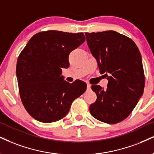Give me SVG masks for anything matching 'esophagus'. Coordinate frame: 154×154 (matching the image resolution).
<instances>
[{
  "label": "esophagus",
  "instance_id": "1",
  "mask_svg": "<svg viewBox=\"0 0 154 154\" xmlns=\"http://www.w3.org/2000/svg\"><path fill=\"white\" fill-rule=\"evenodd\" d=\"M87 88H88V90H90V88H91V85L90 84H87Z\"/></svg>",
  "mask_w": 154,
  "mask_h": 154
}]
</instances>
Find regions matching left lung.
<instances>
[{
  "mask_svg": "<svg viewBox=\"0 0 154 154\" xmlns=\"http://www.w3.org/2000/svg\"><path fill=\"white\" fill-rule=\"evenodd\" d=\"M85 36L100 71L108 80L107 90L92 85L97 100L90 112L103 123H118L131 113L143 93L145 76L139 49L132 39L114 31Z\"/></svg>",
  "mask_w": 154,
  "mask_h": 154,
  "instance_id": "obj_1",
  "label": "left lung"
}]
</instances>
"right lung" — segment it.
Returning <instances> with one entry per match:
<instances>
[{
    "label": "right lung",
    "instance_id": "1",
    "mask_svg": "<svg viewBox=\"0 0 154 154\" xmlns=\"http://www.w3.org/2000/svg\"><path fill=\"white\" fill-rule=\"evenodd\" d=\"M85 41L83 33L42 31L22 50L16 64L18 89L24 107L34 119L42 123L62 119L85 92L86 83H69L61 75L62 68L69 67L70 52Z\"/></svg>",
    "mask_w": 154,
    "mask_h": 154
}]
</instances>
